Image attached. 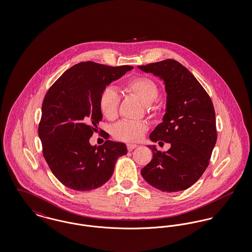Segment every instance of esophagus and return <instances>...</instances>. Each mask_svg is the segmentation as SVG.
Instances as JSON below:
<instances>
[{"mask_svg": "<svg viewBox=\"0 0 252 252\" xmlns=\"http://www.w3.org/2000/svg\"><path fill=\"white\" fill-rule=\"evenodd\" d=\"M126 147H127V150H128V151H132L133 149H135L136 147H138V145H137V144H128L126 145Z\"/></svg>", "mask_w": 252, "mask_h": 252, "instance_id": "obj_1", "label": "esophagus"}]
</instances>
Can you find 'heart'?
<instances>
[{
  "instance_id": "1",
  "label": "heart",
  "mask_w": 252,
  "mask_h": 252,
  "mask_svg": "<svg viewBox=\"0 0 252 252\" xmlns=\"http://www.w3.org/2000/svg\"><path fill=\"white\" fill-rule=\"evenodd\" d=\"M124 89L146 105L153 116L158 115L160 108L152 104L158 96V87L152 78L145 75L132 77L125 83ZM120 95L112 87L105 88L99 97V108L103 116L108 120H114L118 115ZM147 129L148 126L144 122L121 121L112 127V135L122 142L135 143L144 137Z\"/></svg>"
}]
</instances>
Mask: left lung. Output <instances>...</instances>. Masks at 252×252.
I'll use <instances>...</instances> for the list:
<instances>
[{"label":"left lung","instance_id":"8db88e82","mask_svg":"<svg viewBox=\"0 0 252 252\" xmlns=\"http://www.w3.org/2000/svg\"><path fill=\"white\" fill-rule=\"evenodd\" d=\"M138 67L164 81L166 112L163 122L150 134V140L171 144L166 152L149 145L153 158L141 174L162 192L183 191L200 179L210 163L217 139L213 102L192 72L177 60Z\"/></svg>","mask_w":252,"mask_h":252}]
</instances>
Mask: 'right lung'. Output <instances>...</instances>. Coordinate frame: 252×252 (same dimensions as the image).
Masks as SVG:
<instances>
[{
    "instance_id": "right-lung-1",
    "label": "right lung",
    "mask_w": 252,
    "mask_h": 252,
    "mask_svg": "<svg viewBox=\"0 0 252 252\" xmlns=\"http://www.w3.org/2000/svg\"><path fill=\"white\" fill-rule=\"evenodd\" d=\"M51 86L43 99L38 136L43 157L55 177L75 191L104 185L116 159L127 153L123 143L93 146L90 138L102 120L99 97L106 86L133 69L93 61L75 64Z\"/></svg>"
}]
</instances>
